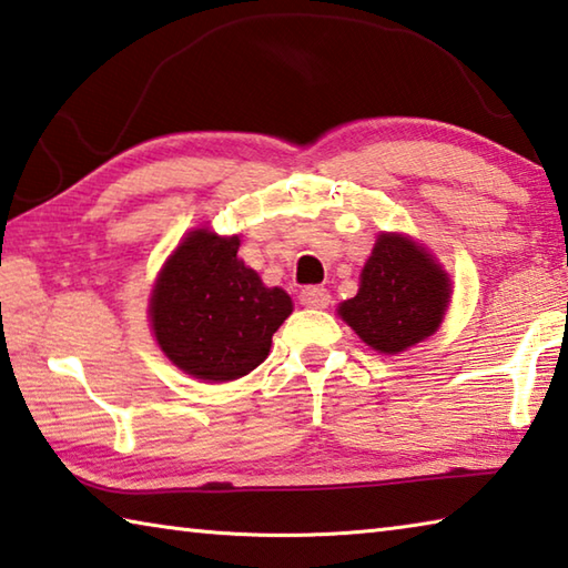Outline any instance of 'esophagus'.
<instances>
[{"mask_svg": "<svg viewBox=\"0 0 568 568\" xmlns=\"http://www.w3.org/2000/svg\"><path fill=\"white\" fill-rule=\"evenodd\" d=\"M300 304L306 310H326L329 306V292L324 286H304L300 292Z\"/></svg>", "mask_w": 568, "mask_h": 568, "instance_id": "esophagus-1", "label": "esophagus"}]
</instances>
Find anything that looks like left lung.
Segmentation results:
<instances>
[{
    "label": "left lung",
    "instance_id": "8db88e82",
    "mask_svg": "<svg viewBox=\"0 0 568 568\" xmlns=\"http://www.w3.org/2000/svg\"><path fill=\"white\" fill-rule=\"evenodd\" d=\"M449 294V276L419 244L382 234L362 272L359 294L339 314L372 349L399 354L439 329Z\"/></svg>",
    "mask_w": 568,
    "mask_h": 568
}]
</instances>
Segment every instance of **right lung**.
<instances>
[{"mask_svg": "<svg viewBox=\"0 0 568 568\" xmlns=\"http://www.w3.org/2000/svg\"><path fill=\"white\" fill-rule=\"evenodd\" d=\"M236 252L239 236L196 229L169 256L149 306L162 352L204 382H232L256 369L292 314L290 294L266 290Z\"/></svg>", "mask_w": 568, "mask_h": 568, "instance_id": "1", "label": "right lung"}]
</instances>
